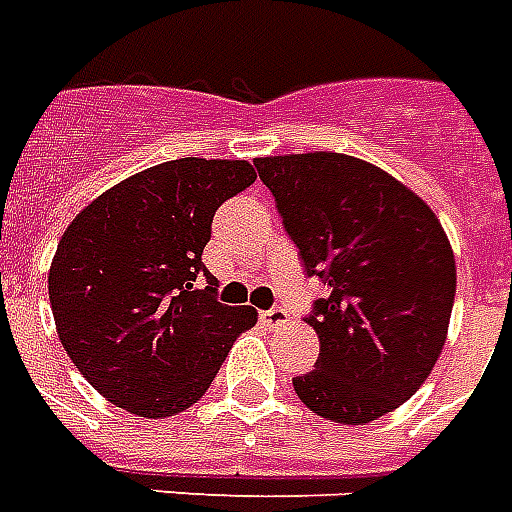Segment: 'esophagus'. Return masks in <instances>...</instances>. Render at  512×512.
I'll use <instances>...</instances> for the list:
<instances>
[{
	"mask_svg": "<svg viewBox=\"0 0 512 512\" xmlns=\"http://www.w3.org/2000/svg\"><path fill=\"white\" fill-rule=\"evenodd\" d=\"M260 319H263L265 327L279 329V327H284V324H287L289 316H287V311H284V308H271V311L260 313Z\"/></svg>",
	"mask_w": 512,
	"mask_h": 512,
	"instance_id": "esophagus-1",
	"label": "esophagus"
}]
</instances>
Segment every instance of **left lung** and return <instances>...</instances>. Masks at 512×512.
Masks as SVG:
<instances>
[{
    "instance_id": "8db88e82",
    "label": "left lung",
    "mask_w": 512,
    "mask_h": 512,
    "mask_svg": "<svg viewBox=\"0 0 512 512\" xmlns=\"http://www.w3.org/2000/svg\"><path fill=\"white\" fill-rule=\"evenodd\" d=\"M308 276L329 287L308 324L316 369L297 398L340 425L393 412L430 377L444 350L457 265L436 212L401 180L356 156L255 159Z\"/></svg>"
}]
</instances>
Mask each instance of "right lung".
<instances>
[{"instance_id":"obj_1","label":"right lung","mask_w":512,"mask_h":512,"mask_svg":"<svg viewBox=\"0 0 512 512\" xmlns=\"http://www.w3.org/2000/svg\"><path fill=\"white\" fill-rule=\"evenodd\" d=\"M244 159H175L92 199L52 257V319L68 358L100 396L135 417L164 420L196 404L252 305L217 303L201 263L212 217L255 183ZM201 272L209 288L196 290Z\"/></svg>"}]
</instances>
